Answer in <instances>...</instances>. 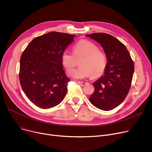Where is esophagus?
<instances>
[{
	"mask_svg": "<svg viewBox=\"0 0 152 152\" xmlns=\"http://www.w3.org/2000/svg\"><path fill=\"white\" fill-rule=\"evenodd\" d=\"M78 83L80 85H81V86H85L88 83H87V82H78Z\"/></svg>",
	"mask_w": 152,
	"mask_h": 152,
	"instance_id": "34e87169",
	"label": "esophagus"
}]
</instances>
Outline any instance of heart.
I'll list each match as a JSON object with an SVG mask.
<instances>
[{
	"label": "heart",
	"mask_w": 152,
	"mask_h": 152,
	"mask_svg": "<svg viewBox=\"0 0 152 152\" xmlns=\"http://www.w3.org/2000/svg\"><path fill=\"white\" fill-rule=\"evenodd\" d=\"M80 62V67L71 72L73 77L82 79L91 77L96 78L104 73L107 59L105 53L99 50L94 43L86 40L78 42L73 47V53L64 51L62 54L61 62L70 73L77 66V60Z\"/></svg>",
	"instance_id": "b5f03b06"
}]
</instances>
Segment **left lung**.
Instances as JSON below:
<instances>
[{"mask_svg": "<svg viewBox=\"0 0 152 152\" xmlns=\"http://www.w3.org/2000/svg\"><path fill=\"white\" fill-rule=\"evenodd\" d=\"M101 44L107 59L104 75L93 83L94 91L90 101L96 107L109 111L126 97L134 70V62L125 45L106 33L86 35Z\"/></svg>", "mask_w": 152, "mask_h": 152, "instance_id": "8db88e82", "label": "left lung"}]
</instances>
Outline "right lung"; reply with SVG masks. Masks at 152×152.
Listing matches in <instances>:
<instances>
[{"mask_svg":"<svg viewBox=\"0 0 152 152\" xmlns=\"http://www.w3.org/2000/svg\"><path fill=\"white\" fill-rule=\"evenodd\" d=\"M74 35L51 32L34 38L20 58L19 78L27 97L43 109L61 103L70 79L62 67L61 56Z\"/></svg>","mask_w":152,"mask_h":152,"instance_id":"1","label":"right lung"}]
</instances>
